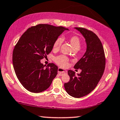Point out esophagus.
I'll list each match as a JSON object with an SVG mask.
<instances>
[{
    "instance_id": "esophagus-1",
    "label": "esophagus",
    "mask_w": 120,
    "mask_h": 120,
    "mask_svg": "<svg viewBox=\"0 0 120 120\" xmlns=\"http://www.w3.org/2000/svg\"><path fill=\"white\" fill-rule=\"evenodd\" d=\"M67 72V71L65 70L64 69H62V68H58V73L60 74V75H63V74H64L65 73H66Z\"/></svg>"
}]
</instances>
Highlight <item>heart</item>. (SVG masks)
<instances>
[{
	"label": "heart",
	"mask_w": 120,
	"mask_h": 120,
	"mask_svg": "<svg viewBox=\"0 0 120 120\" xmlns=\"http://www.w3.org/2000/svg\"><path fill=\"white\" fill-rule=\"evenodd\" d=\"M70 43L72 46V49L74 50H79L80 49L81 47V42L78 36H72L70 37L69 39ZM62 43V39L59 38H57L55 40L54 42V45H53V49L54 50H59L61 46ZM55 61L57 64L60 65L61 67H66L68 64V61H69V59L67 57L65 56H57L55 59Z\"/></svg>",
	"instance_id": "obj_1"
}]
</instances>
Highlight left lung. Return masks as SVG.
<instances>
[{
  "label": "left lung",
  "mask_w": 120,
  "mask_h": 120,
  "mask_svg": "<svg viewBox=\"0 0 120 120\" xmlns=\"http://www.w3.org/2000/svg\"><path fill=\"white\" fill-rule=\"evenodd\" d=\"M84 36L86 44L84 55L74 66L81 70L76 75L74 71L68 70L70 80L64 84L67 93L72 97L80 98L90 93L96 87L104 74L105 57L100 40L95 33L85 28H74Z\"/></svg>",
  "instance_id": "1"
}]
</instances>
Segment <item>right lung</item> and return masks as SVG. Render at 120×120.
Instances as JSON below:
<instances>
[{"label":"right lung","instance_id":"right-lung-1","mask_svg":"<svg viewBox=\"0 0 120 120\" xmlns=\"http://www.w3.org/2000/svg\"><path fill=\"white\" fill-rule=\"evenodd\" d=\"M65 30L63 26L39 24L29 28L15 46L13 64L17 78L24 88L34 93L48 89L56 76L54 64L45 67L40 60L52 51L55 40Z\"/></svg>","mask_w":120,"mask_h":120}]
</instances>
